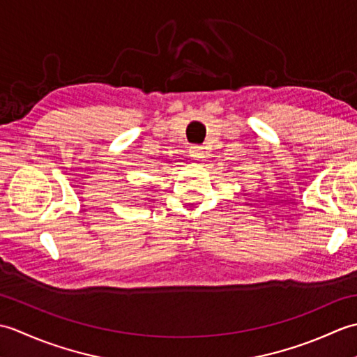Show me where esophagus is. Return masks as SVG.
I'll return each instance as SVG.
<instances>
[{"label":"esophagus","mask_w":357,"mask_h":357,"mask_svg":"<svg viewBox=\"0 0 357 357\" xmlns=\"http://www.w3.org/2000/svg\"><path fill=\"white\" fill-rule=\"evenodd\" d=\"M190 156L196 159V161H202V159L206 158V151H204V147L201 146H193L190 149Z\"/></svg>","instance_id":"34e87169"}]
</instances>
